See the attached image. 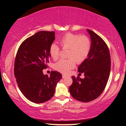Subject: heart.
Here are the masks:
<instances>
[{"mask_svg": "<svg viewBox=\"0 0 126 126\" xmlns=\"http://www.w3.org/2000/svg\"><path fill=\"white\" fill-rule=\"evenodd\" d=\"M88 51V46L84 43L80 42L75 47L73 50H72L69 53V56L75 59H80L81 57H84L85 53ZM63 71L67 72L68 70H64Z\"/></svg>", "mask_w": 126, "mask_h": 126, "instance_id": "b5f03b06", "label": "heart"}]
</instances>
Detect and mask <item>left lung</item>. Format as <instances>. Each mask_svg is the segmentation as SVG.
<instances>
[{
	"instance_id": "obj_1",
	"label": "left lung",
	"mask_w": 126,
	"mask_h": 126,
	"mask_svg": "<svg viewBox=\"0 0 126 126\" xmlns=\"http://www.w3.org/2000/svg\"><path fill=\"white\" fill-rule=\"evenodd\" d=\"M54 39V32L41 31L24 41L17 51L15 78L20 91L32 102L39 104L50 100L62 78L57 71L43 73V69L48 67Z\"/></svg>"
}]
</instances>
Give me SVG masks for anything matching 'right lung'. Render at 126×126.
Returning a JSON list of instances; mask_svg holds the SVG:
<instances>
[{
	"instance_id": "obj_1",
	"label": "right lung",
	"mask_w": 126,
	"mask_h": 126,
	"mask_svg": "<svg viewBox=\"0 0 126 126\" xmlns=\"http://www.w3.org/2000/svg\"><path fill=\"white\" fill-rule=\"evenodd\" d=\"M91 49L87 58L79 66L78 71L84 75L82 78L72 77L73 83L69 92L77 100L89 102L101 94L109 79L111 57L104 41L94 32L90 34Z\"/></svg>"
}]
</instances>
